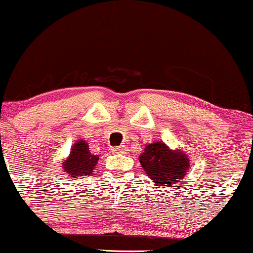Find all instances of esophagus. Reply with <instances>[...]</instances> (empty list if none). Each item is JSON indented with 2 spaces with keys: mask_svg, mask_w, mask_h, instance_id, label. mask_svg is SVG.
<instances>
[{
  "mask_svg": "<svg viewBox=\"0 0 253 253\" xmlns=\"http://www.w3.org/2000/svg\"><path fill=\"white\" fill-rule=\"evenodd\" d=\"M113 152H115V153H127V147L126 146H118V147H114L113 148Z\"/></svg>",
  "mask_w": 253,
  "mask_h": 253,
  "instance_id": "obj_1",
  "label": "esophagus"
}]
</instances>
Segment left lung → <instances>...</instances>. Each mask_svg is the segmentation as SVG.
I'll use <instances>...</instances> for the list:
<instances>
[{"instance_id": "left-lung-1", "label": "left lung", "mask_w": 253, "mask_h": 253, "mask_svg": "<svg viewBox=\"0 0 253 253\" xmlns=\"http://www.w3.org/2000/svg\"><path fill=\"white\" fill-rule=\"evenodd\" d=\"M139 161L146 175L153 180L156 186L171 187L178 184L190 169L186 154L179 150H171L163 141L146 145Z\"/></svg>"}]
</instances>
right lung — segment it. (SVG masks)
Returning <instances> with one entry per match:
<instances>
[{
  "mask_svg": "<svg viewBox=\"0 0 253 253\" xmlns=\"http://www.w3.org/2000/svg\"><path fill=\"white\" fill-rule=\"evenodd\" d=\"M97 160L99 156L90 153L87 141L78 140L73 145L69 157L63 161L62 169L67 175L72 178H84L92 174L93 169H95Z\"/></svg>",
  "mask_w": 253,
  "mask_h": 253,
  "instance_id": "right-lung-1",
  "label": "right lung"
}]
</instances>
